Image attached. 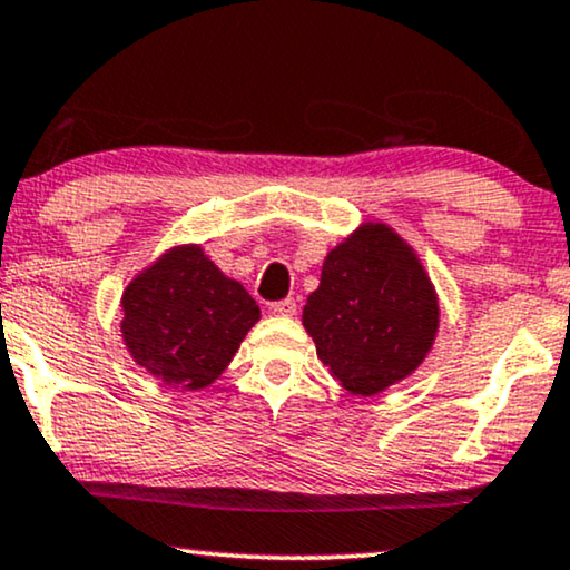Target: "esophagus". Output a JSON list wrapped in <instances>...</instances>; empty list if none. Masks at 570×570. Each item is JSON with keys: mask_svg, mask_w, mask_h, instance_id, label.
<instances>
[{"mask_svg": "<svg viewBox=\"0 0 570 570\" xmlns=\"http://www.w3.org/2000/svg\"><path fill=\"white\" fill-rule=\"evenodd\" d=\"M298 312L296 298H283V301H274L269 304V314H277V317H293Z\"/></svg>", "mask_w": 570, "mask_h": 570, "instance_id": "esophagus-1", "label": "esophagus"}]
</instances>
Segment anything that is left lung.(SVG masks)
Returning a JSON list of instances; mask_svg holds the SVG:
<instances>
[{
  "label": "left lung",
  "mask_w": 570,
  "mask_h": 570,
  "mask_svg": "<svg viewBox=\"0 0 570 570\" xmlns=\"http://www.w3.org/2000/svg\"><path fill=\"white\" fill-rule=\"evenodd\" d=\"M304 327L343 389L375 396L423 364L439 333V296L417 253L367 222L327 253Z\"/></svg>",
  "instance_id": "8db88e82"
}]
</instances>
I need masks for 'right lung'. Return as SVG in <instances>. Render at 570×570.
<instances>
[{
	"label": "right lung",
	"mask_w": 570,
	"mask_h": 570,
	"mask_svg": "<svg viewBox=\"0 0 570 570\" xmlns=\"http://www.w3.org/2000/svg\"><path fill=\"white\" fill-rule=\"evenodd\" d=\"M121 308L131 360L181 391L214 383L262 317L248 291L200 245H177L139 272Z\"/></svg>",
	"instance_id": "obj_1"
}]
</instances>
